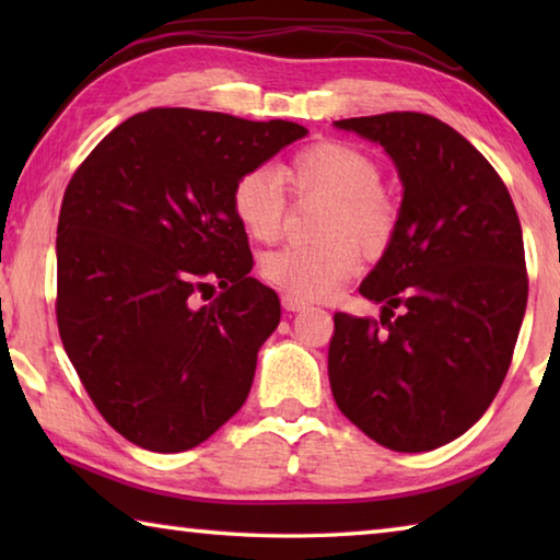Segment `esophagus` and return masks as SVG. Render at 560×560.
I'll use <instances>...</instances> for the list:
<instances>
[{
    "mask_svg": "<svg viewBox=\"0 0 560 560\" xmlns=\"http://www.w3.org/2000/svg\"><path fill=\"white\" fill-rule=\"evenodd\" d=\"M281 303H283V308H287V311H293V314H296V311L308 308V303H306V301H301V299H296V296H289V293H283V296H281Z\"/></svg>",
    "mask_w": 560,
    "mask_h": 560,
    "instance_id": "1",
    "label": "esophagus"
}]
</instances>
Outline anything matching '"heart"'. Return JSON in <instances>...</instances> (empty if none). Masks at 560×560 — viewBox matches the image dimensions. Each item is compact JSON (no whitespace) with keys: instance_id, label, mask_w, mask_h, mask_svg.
Instances as JSON below:
<instances>
[{"instance_id":"heart-1","label":"heart","mask_w":560,"mask_h":560,"mask_svg":"<svg viewBox=\"0 0 560 560\" xmlns=\"http://www.w3.org/2000/svg\"><path fill=\"white\" fill-rule=\"evenodd\" d=\"M287 183L296 195H326V234L320 244H289L261 259L269 287L301 301L336 293L355 277L368 249H385L400 222V202L381 183L375 160L340 140H320L299 150L281 170L252 167L232 187V212L242 230L257 242H273L287 217ZM359 240L355 241L354 236Z\"/></svg>"}]
</instances>
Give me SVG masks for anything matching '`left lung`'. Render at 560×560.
<instances>
[{"instance_id": "obj_1", "label": "left lung", "mask_w": 560, "mask_h": 560, "mask_svg": "<svg viewBox=\"0 0 560 560\" xmlns=\"http://www.w3.org/2000/svg\"><path fill=\"white\" fill-rule=\"evenodd\" d=\"M336 128L381 143L405 192L395 236L360 283L381 320L334 316L330 390L383 447L438 450L487 412L514 355L528 299L516 207L489 160L438 118L402 110Z\"/></svg>"}]
</instances>
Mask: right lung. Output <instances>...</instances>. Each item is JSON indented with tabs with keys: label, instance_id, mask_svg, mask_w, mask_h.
<instances>
[{
	"label": "right lung",
	"instance_id": "1",
	"mask_svg": "<svg viewBox=\"0 0 560 560\" xmlns=\"http://www.w3.org/2000/svg\"><path fill=\"white\" fill-rule=\"evenodd\" d=\"M306 132L289 120L150 108L113 128L66 187L59 334L103 420L138 447L192 450L249 395L281 303L249 277L232 187Z\"/></svg>",
	"mask_w": 560,
	"mask_h": 560
}]
</instances>
